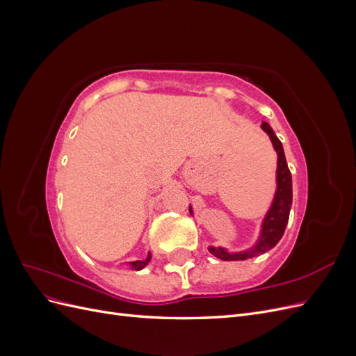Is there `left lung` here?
I'll use <instances>...</instances> for the list:
<instances>
[{
    "label": "left lung",
    "instance_id": "obj_1",
    "mask_svg": "<svg viewBox=\"0 0 356 356\" xmlns=\"http://www.w3.org/2000/svg\"><path fill=\"white\" fill-rule=\"evenodd\" d=\"M263 131L270 138L273 144L275 152L277 154V169H276V193L272 202V207L268 208L266 217L261 222V233L260 238L255 242L254 246L248 248L245 251L239 252H230L222 246H209L208 250L212 255H215L220 260L224 261H236V260H248L257 255H261L267 251H270L272 248L281 241L284 236L285 227L289 218L291 204H293V179H291V172L286 165V159L284 153L282 143L279 141L277 136L275 135L273 129L268 126L266 122L261 124ZM190 213L193 215V208L190 207Z\"/></svg>",
    "mask_w": 356,
    "mask_h": 356
}]
</instances>
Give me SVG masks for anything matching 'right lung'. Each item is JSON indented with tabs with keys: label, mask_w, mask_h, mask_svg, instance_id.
<instances>
[{
	"label": "right lung",
	"mask_w": 356,
	"mask_h": 356,
	"mask_svg": "<svg viewBox=\"0 0 356 356\" xmlns=\"http://www.w3.org/2000/svg\"><path fill=\"white\" fill-rule=\"evenodd\" d=\"M149 260H152V254L148 252V255H147V258L145 260H136V261H131L129 263V267L132 268V270H141V268H144L148 263H149Z\"/></svg>",
	"instance_id": "right-lung-1"
}]
</instances>
